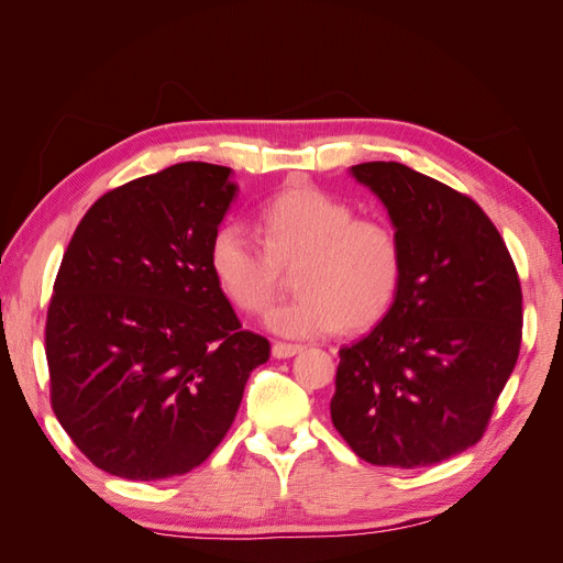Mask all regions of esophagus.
Returning a JSON list of instances; mask_svg holds the SVG:
<instances>
[{"mask_svg":"<svg viewBox=\"0 0 563 563\" xmlns=\"http://www.w3.org/2000/svg\"><path fill=\"white\" fill-rule=\"evenodd\" d=\"M300 352H302V345H291V343L272 345V356H275V360H288V356H296Z\"/></svg>","mask_w":563,"mask_h":563,"instance_id":"obj_1","label":"esophagus"}]
</instances>
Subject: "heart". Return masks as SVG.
<instances>
[{
    "instance_id": "b5f03b06",
    "label": "heart",
    "mask_w": 563,
    "mask_h": 563,
    "mask_svg": "<svg viewBox=\"0 0 563 563\" xmlns=\"http://www.w3.org/2000/svg\"><path fill=\"white\" fill-rule=\"evenodd\" d=\"M261 241L244 225L220 228L211 269L223 294L244 312H263L296 272L300 296L265 314L284 338H319L343 327L364 331L391 310L404 275L395 228L354 218L350 203L319 187H288L261 211Z\"/></svg>"
}]
</instances>
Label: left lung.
I'll return each mask as SVG.
<instances>
[{
	"label": "left lung",
	"mask_w": 563,
	"mask_h": 563,
	"mask_svg": "<svg viewBox=\"0 0 563 563\" xmlns=\"http://www.w3.org/2000/svg\"><path fill=\"white\" fill-rule=\"evenodd\" d=\"M404 249L376 329L340 347L331 420L371 465L416 470L482 439L521 347V286L500 232L467 195L399 162L350 168Z\"/></svg>",
	"instance_id": "left-lung-1"
}]
</instances>
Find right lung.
Wrapping results in <instances>:
<instances>
[{
    "mask_svg": "<svg viewBox=\"0 0 563 563\" xmlns=\"http://www.w3.org/2000/svg\"><path fill=\"white\" fill-rule=\"evenodd\" d=\"M232 168L185 162L100 197L67 246L46 314L51 406L91 463L133 482L195 470L223 441L263 335L211 269Z\"/></svg>",
    "mask_w": 563,
    "mask_h": 563,
    "instance_id": "1",
    "label": "right lung"
}]
</instances>
